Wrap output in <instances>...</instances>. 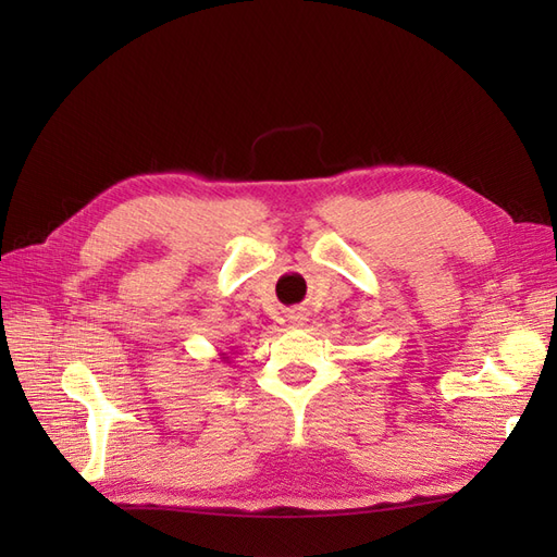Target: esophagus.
<instances>
[{"label": "esophagus", "mask_w": 557, "mask_h": 557, "mask_svg": "<svg viewBox=\"0 0 557 557\" xmlns=\"http://www.w3.org/2000/svg\"><path fill=\"white\" fill-rule=\"evenodd\" d=\"M305 320H307V318H305V313H297V315H293V323H295V325H305Z\"/></svg>", "instance_id": "obj_1"}]
</instances>
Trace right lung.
I'll return each mask as SVG.
<instances>
[{
  "instance_id": "right-lung-1",
  "label": "right lung",
  "mask_w": 557,
  "mask_h": 557,
  "mask_svg": "<svg viewBox=\"0 0 557 557\" xmlns=\"http://www.w3.org/2000/svg\"><path fill=\"white\" fill-rule=\"evenodd\" d=\"M221 362H230V356H227V352H221Z\"/></svg>"
}]
</instances>
